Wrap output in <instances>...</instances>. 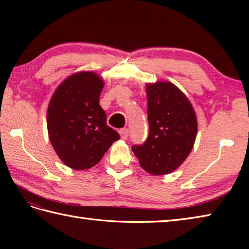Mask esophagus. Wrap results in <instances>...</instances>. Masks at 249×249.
Masks as SVG:
<instances>
[{
	"instance_id": "34e87169",
	"label": "esophagus",
	"mask_w": 249,
	"mask_h": 249,
	"mask_svg": "<svg viewBox=\"0 0 249 249\" xmlns=\"http://www.w3.org/2000/svg\"><path fill=\"white\" fill-rule=\"evenodd\" d=\"M120 135H121V138L122 139H127V137H128V135H129V130H128V128H122V129H120Z\"/></svg>"
}]
</instances>
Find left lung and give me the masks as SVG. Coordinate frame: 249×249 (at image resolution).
I'll use <instances>...</instances> for the list:
<instances>
[{
    "label": "left lung",
    "mask_w": 249,
    "mask_h": 249,
    "mask_svg": "<svg viewBox=\"0 0 249 249\" xmlns=\"http://www.w3.org/2000/svg\"><path fill=\"white\" fill-rule=\"evenodd\" d=\"M149 136L131 150L153 176L171 173L189 155L197 136V116L188 98L170 82L146 84Z\"/></svg>",
    "instance_id": "8db88e82"
}]
</instances>
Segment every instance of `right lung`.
<instances>
[{"label": "right lung", "mask_w": 249, "mask_h": 249, "mask_svg": "<svg viewBox=\"0 0 249 249\" xmlns=\"http://www.w3.org/2000/svg\"><path fill=\"white\" fill-rule=\"evenodd\" d=\"M104 81L92 71L66 78L52 95L47 111L49 139L67 167L84 170L96 165L120 139L107 125L99 105Z\"/></svg>", "instance_id": "1"}]
</instances>
